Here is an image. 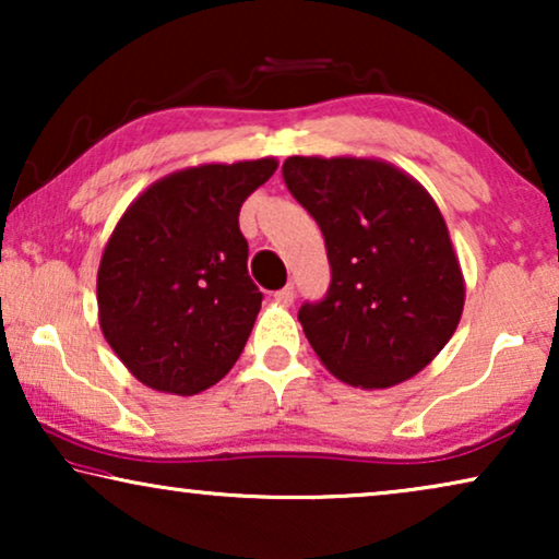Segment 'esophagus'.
Masks as SVG:
<instances>
[{"instance_id":"1","label":"esophagus","mask_w":559,"mask_h":559,"mask_svg":"<svg viewBox=\"0 0 559 559\" xmlns=\"http://www.w3.org/2000/svg\"><path fill=\"white\" fill-rule=\"evenodd\" d=\"M274 300H277L280 305H293L295 302V287L293 285H287V287H282V289H277V293H274Z\"/></svg>"}]
</instances>
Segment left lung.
Here are the masks:
<instances>
[{"label": "left lung", "mask_w": 559, "mask_h": 559, "mask_svg": "<svg viewBox=\"0 0 559 559\" xmlns=\"http://www.w3.org/2000/svg\"><path fill=\"white\" fill-rule=\"evenodd\" d=\"M282 178L316 218L331 262L323 300L297 320L333 377L386 389L423 371L453 338L461 264L430 193L381 159L287 157Z\"/></svg>", "instance_id": "1"}]
</instances>
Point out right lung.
<instances>
[{"label":"right lung","mask_w":559,"mask_h":559,"mask_svg":"<svg viewBox=\"0 0 559 559\" xmlns=\"http://www.w3.org/2000/svg\"><path fill=\"white\" fill-rule=\"evenodd\" d=\"M274 170L272 157L188 167L119 218L98 266V323L142 384L190 396L241 356L262 293L247 270L239 211Z\"/></svg>","instance_id":"obj_1"}]
</instances>
